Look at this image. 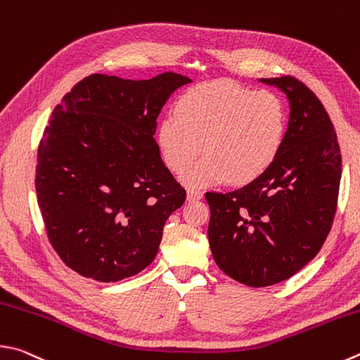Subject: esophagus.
<instances>
[{"mask_svg":"<svg viewBox=\"0 0 360 360\" xmlns=\"http://www.w3.org/2000/svg\"><path fill=\"white\" fill-rule=\"evenodd\" d=\"M202 198V192L197 191V188H188L187 191V200L193 201V200H200Z\"/></svg>","mask_w":360,"mask_h":360,"instance_id":"obj_1","label":"esophagus"}]
</instances>
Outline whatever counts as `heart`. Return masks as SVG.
I'll list each match as a JSON object with an SVG mask.
<instances>
[{
    "mask_svg": "<svg viewBox=\"0 0 360 360\" xmlns=\"http://www.w3.org/2000/svg\"><path fill=\"white\" fill-rule=\"evenodd\" d=\"M286 127L288 113L276 93L215 80L187 89L174 113L162 117L155 139L163 162L176 173L205 149L201 160L184 169L181 179L187 186H212L228 178L245 184L272 167Z\"/></svg>",
    "mask_w": 360,
    "mask_h": 360,
    "instance_id": "b5f03b06",
    "label": "heart"
}]
</instances>
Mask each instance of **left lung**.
Listing matches in <instances>:
<instances>
[{
	"label": "left lung",
	"mask_w": 360,
	"mask_h": 360,
	"mask_svg": "<svg viewBox=\"0 0 360 360\" xmlns=\"http://www.w3.org/2000/svg\"><path fill=\"white\" fill-rule=\"evenodd\" d=\"M290 102L283 146L272 167L238 191L207 192V236L226 276L253 288L292 277L316 257L330 231L342 178L332 121L294 77L259 78Z\"/></svg>",
	"instance_id": "8db88e82"
}]
</instances>
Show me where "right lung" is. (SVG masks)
Segmentation results:
<instances>
[{
	"mask_svg": "<svg viewBox=\"0 0 360 360\" xmlns=\"http://www.w3.org/2000/svg\"><path fill=\"white\" fill-rule=\"evenodd\" d=\"M188 83L174 72L149 80L93 74L51 113L37 151V201L51 245L80 276L120 282L158 255L186 191L154 134L162 107Z\"/></svg>",
	"mask_w": 360,
	"mask_h": 360,
	"instance_id": "obj_1",
	"label": "right lung"
}]
</instances>
